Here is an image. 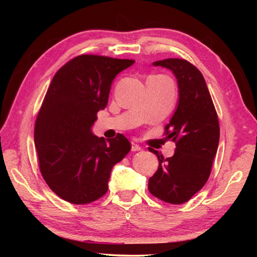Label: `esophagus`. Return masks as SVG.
Here are the masks:
<instances>
[{
    "mask_svg": "<svg viewBox=\"0 0 257 257\" xmlns=\"http://www.w3.org/2000/svg\"><path fill=\"white\" fill-rule=\"evenodd\" d=\"M142 150V147L139 146L138 144H136V143L135 142H132V151L133 152H137V151H141Z\"/></svg>",
    "mask_w": 257,
    "mask_h": 257,
    "instance_id": "esophagus-1",
    "label": "esophagus"
}]
</instances>
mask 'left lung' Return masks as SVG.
<instances>
[{"mask_svg":"<svg viewBox=\"0 0 257 257\" xmlns=\"http://www.w3.org/2000/svg\"><path fill=\"white\" fill-rule=\"evenodd\" d=\"M172 71L178 85V103L170 122L168 139L176 142L173 156L159 159V168L149 179L152 195L171 204H182L203 188L210 177L219 146L220 127L215 107L201 71L181 59L153 62Z\"/></svg>","mask_w":257,"mask_h":257,"instance_id":"1","label":"left lung"}]
</instances>
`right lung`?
Here are the masks:
<instances>
[{
  "instance_id": "right-lung-1",
  "label": "right lung",
  "mask_w": 257,
  "mask_h": 257,
  "mask_svg": "<svg viewBox=\"0 0 257 257\" xmlns=\"http://www.w3.org/2000/svg\"><path fill=\"white\" fill-rule=\"evenodd\" d=\"M134 60L80 55L55 73L35 123L42 176L64 201L87 204L107 191L112 168L132 149L122 134L104 141L92 133L107 105L115 76Z\"/></svg>"
}]
</instances>
